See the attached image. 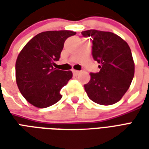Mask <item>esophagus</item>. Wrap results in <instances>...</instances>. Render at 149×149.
<instances>
[{"label":"esophagus","mask_w":149,"mask_h":149,"mask_svg":"<svg viewBox=\"0 0 149 149\" xmlns=\"http://www.w3.org/2000/svg\"><path fill=\"white\" fill-rule=\"evenodd\" d=\"M72 73H73L74 76H77V75L80 73V72L77 71V70H74V69H73V70H72Z\"/></svg>","instance_id":"obj_1"}]
</instances>
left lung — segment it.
Segmentation results:
<instances>
[{"label":"left lung","mask_w":149,"mask_h":149,"mask_svg":"<svg viewBox=\"0 0 149 149\" xmlns=\"http://www.w3.org/2000/svg\"><path fill=\"white\" fill-rule=\"evenodd\" d=\"M84 37L93 40V56L100 65L97 73L84 84L88 97L101 105L118 102L128 91L134 77L135 64L128 43L111 32L90 29L83 31Z\"/></svg>","instance_id":"8db88e82"}]
</instances>
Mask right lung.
I'll list each match as a JSON object with an SVG mask.
<instances>
[{
  "label": "right lung",
  "mask_w": 149,
  "mask_h": 149,
  "mask_svg": "<svg viewBox=\"0 0 149 149\" xmlns=\"http://www.w3.org/2000/svg\"><path fill=\"white\" fill-rule=\"evenodd\" d=\"M76 33L69 30L46 31L37 34L24 45L16 61V81L22 96L37 108H47L61 99L60 91L72 77V71L53 68L65 40Z\"/></svg>",
  "instance_id": "add662e5"
}]
</instances>
